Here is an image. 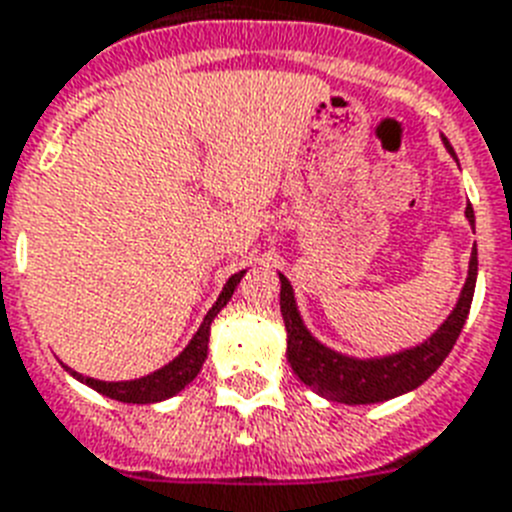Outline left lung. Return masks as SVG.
Here are the masks:
<instances>
[{
  "label": "left lung",
  "mask_w": 512,
  "mask_h": 512,
  "mask_svg": "<svg viewBox=\"0 0 512 512\" xmlns=\"http://www.w3.org/2000/svg\"><path fill=\"white\" fill-rule=\"evenodd\" d=\"M448 150L453 153L450 143L445 140ZM466 218L474 226V208L466 205ZM476 247L471 249V263H468L466 286L461 291V299L450 312V317L440 325L435 336L427 338L422 346L416 349L401 351V354L382 356V359H349V356L336 354V351L325 349L322 343L309 336L304 328L302 317L296 312L294 291L291 283L281 278V315L286 322V333H289V356L291 369H294L304 385L320 393L322 398L338 403H380L395 398V395L409 393L419 388L427 377L437 372L445 356L453 351L455 341L461 336L463 322L471 309L476 286Z\"/></svg>",
  "instance_id": "8db88e82"
}]
</instances>
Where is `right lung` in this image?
<instances>
[{
	"label": "right lung",
	"instance_id": "right-lung-1",
	"mask_svg": "<svg viewBox=\"0 0 512 512\" xmlns=\"http://www.w3.org/2000/svg\"><path fill=\"white\" fill-rule=\"evenodd\" d=\"M242 276H244V270L226 281L221 296H218V302L213 304V309H210L208 315H205L203 325H200V330H197L195 338L190 341V346H187L182 354L176 356L174 362H169L166 367H161L158 372H153V375L140 377V380H130V382L93 380V377L77 375L75 369H70V375L77 377L80 382H85L88 388H93V390H98L101 395H106V398H114V401H122V403H158V401H163V398H171V395H176L179 390L187 388V385H190V382L197 377V372L203 369L205 356H208L210 322H213V317H216L218 312L226 307V302L231 299V294H234V289H236V283L242 281Z\"/></svg>",
	"mask_w": 512,
	"mask_h": 512
}]
</instances>
